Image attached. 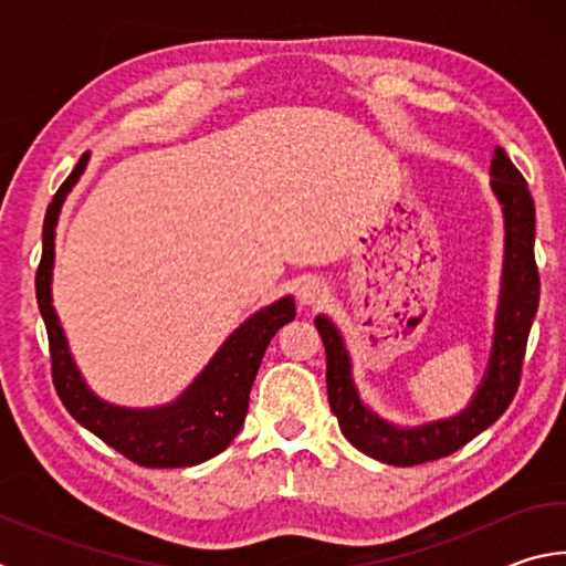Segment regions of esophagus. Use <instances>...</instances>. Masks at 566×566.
Instances as JSON below:
<instances>
[{"label":"esophagus","instance_id":"obj_1","mask_svg":"<svg viewBox=\"0 0 566 566\" xmlns=\"http://www.w3.org/2000/svg\"><path fill=\"white\" fill-rule=\"evenodd\" d=\"M296 300L304 306H319L324 300H327V286H324L319 280H304L300 286H296Z\"/></svg>","mask_w":566,"mask_h":566}]
</instances>
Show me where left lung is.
Returning <instances> with one entry per match:
<instances>
[{
  "label": "left lung",
  "mask_w": 566,
  "mask_h": 566,
  "mask_svg": "<svg viewBox=\"0 0 566 566\" xmlns=\"http://www.w3.org/2000/svg\"><path fill=\"white\" fill-rule=\"evenodd\" d=\"M492 189L504 209L506 247L502 296L494 322L490 367L464 411L432 424L401 429L377 417L357 395L349 354L327 317H317V332L327 352V395L342 434L371 459L395 467H415L454 454L500 419L520 389L526 339L539 306V270L534 262V199L522 171L502 147L492 157Z\"/></svg>",
  "instance_id": "left-lung-1"
}]
</instances>
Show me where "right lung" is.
<instances>
[{
	"mask_svg": "<svg viewBox=\"0 0 566 566\" xmlns=\"http://www.w3.org/2000/svg\"><path fill=\"white\" fill-rule=\"evenodd\" d=\"M90 155H82L72 175L56 189L46 207L42 229V262L36 270V304L46 324L52 354V381L66 411L97 434L104 444L117 449L129 462L151 469L195 467L224 452L239 434L249 407V389L254 385L266 347L276 329L294 319V300L274 302L249 317L232 332L222 349L207 364L195 385L177 401L155 409H124L94 397L84 385L80 369L66 347L64 332L52 306V266H54V227L64 197L87 167Z\"/></svg>",
	"mask_w": 566,
	"mask_h": 566,
	"instance_id": "1",
	"label": "right lung"
}]
</instances>
